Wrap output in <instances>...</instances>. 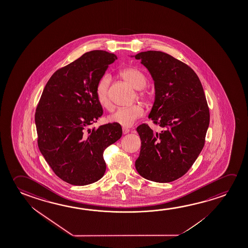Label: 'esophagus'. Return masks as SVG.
Returning a JSON list of instances; mask_svg holds the SVG:
<instances>
[{
    "instance_id": "34e87169",
    "label": "esophagus",
    "mask_w": 248,
    "mask_h": 248,
    "mask_svg": "<svg viewBox=\"0 0 248 248\" xmlns=\"http://www.w3.org/2000/svg\"><path fill=\"white\" fill-rule=\"evenodd\" d=\"M130 132V130L128 129V128H125V127H123V134H128Z\"/></svg>"
}]
</instances>
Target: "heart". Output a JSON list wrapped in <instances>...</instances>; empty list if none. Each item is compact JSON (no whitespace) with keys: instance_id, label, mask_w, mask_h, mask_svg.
Returning a JSON list of instances; mask_svg holds the SVG:
<instances>
[{"instance_id":"b5f03b06","label":"heart","mask_w":248,"mask_h":248,"mask_svg":"<svg viewBox=\"0 0 248 248\" xmlns=\"http://www.w3.org/2000/svg\"><path fill=\"white\" fill-rule=\"evenodd\" d=\"M120 76L136 89L144 88L147 83V78L144 74L135 68L124 69L120 72ZM110 84V77L107 74L100 77L96 84V98L99 105L105 108H110L111 106L109 93ZM140 95L141 97H146V94L142 92L140 93ZM143 113L144 110L142 106L140 104H136L130 107L118 108L109 116L108 119L110 122L118 124L124 127H130L133 125L134 123L138 118H141Z\"/></svg>"}]
</instances>
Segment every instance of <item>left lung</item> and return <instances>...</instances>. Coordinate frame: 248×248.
Wrapping results in <instances>:
<instances>
[{
    "instance_id": "obj_1",
    "label": "left lung",
    "mask_w": 248,
    "mask_h": 248,
    "mask_svg": "<svg viewBox=\"0 0 248 248\" xmlns=\"http://www.w3.org/2000/svg\"><path fill=\"white\" fill-rule=\"evenodd\" d=\"M155 81V99L149 118L163 130L148 124L137 128L141 138L136 169L145 179L168 183L186 174L205 142L210 110L201 81L188 65L168 54H137Z\"/></svg>"
}]
</instances>
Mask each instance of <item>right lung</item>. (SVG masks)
I'll use <instances>...</instances> for the list:
<instances>
[{
	"mask_svg": "<svg viewBox=\"0 0 248 248\" xmlns=\"http://www.w3.org/2000/svg\"><path fill=\"white\" fill-rule=\"evenodd\" d=\"M116 59L105 50L83 54L54 73L37 106L38 149L55 174L70 185L101 179L104 151L122 137V127L115 123L88 129L103 114L96 84Z\"/></svg>",
	"mask_w": 248,
	"mask_h": 248,
	"instance_id": "1",
	"label": "right lung"
}]
</instances>
